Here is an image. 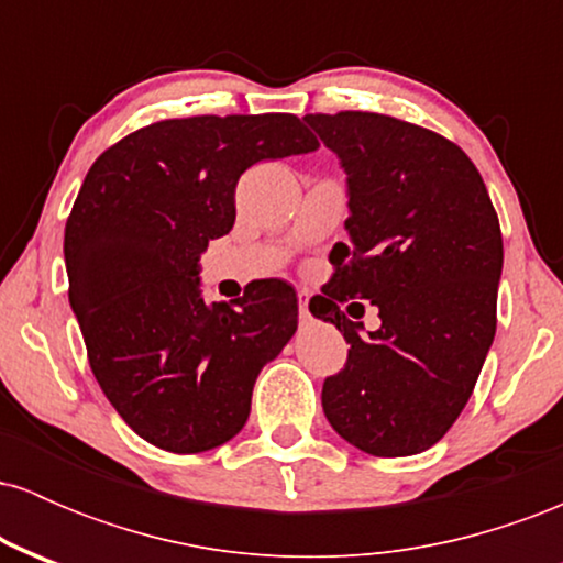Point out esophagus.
<instances>
[{"label": "esophagus", "instance_id": "1", "mask_svg": "<svg viewBox=\"0 0 563 563\" xmlns=\"http://www.w3.org/2000/svg\"><path fill=\"white\" fill-rule=\"evenodd\" d=\"M299 318L309 320V299L307 294H299Z\"/></svg>", "mask_w": 563, "mask_h": 563}]
</instances>
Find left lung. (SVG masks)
<instances>
[{
  "label": "left lung",
  "instance_id": "obj_1",
  "mask_svg": "<svg viewBox=\"0 0 563 563\" xmlns=\"http://www.w3.org/2000/svg\"><path fill=\"white\" fill-rule=\"evenodd\" d=\"M303 121L346 174L352 243L309 301L352 344L322 384V410L367 455H416L448 434L493 346L503 273L493 200L466 153L429 129L363 111ZM352 295L379 309L378 332L340 312Z\"/></svg>",
  "mask_w": 563,
  "mask_h": 563
}]
</instances>
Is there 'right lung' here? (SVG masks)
I'll return each instance as SVG.
<instances>
[{
	"label": "right lung",
	"mask_w": 563,
	"mask_h": 563,
	"mask_svg": "<svg viewBox=\"0 0 563 563\" xmlns=\"http://www.w3.org/2000/svg\"><path fill=\"white\" fill-rule=\"evenodd\" d=\"M290 113L158 121L108 147L66 224L68 299L89 365L129 429L161 450H214L299 325L283 280L206 303L200 254L235 224L249 166L318 151Z\"/></svg>",
	"instance_id": "obj_1"
}]
</instances>
